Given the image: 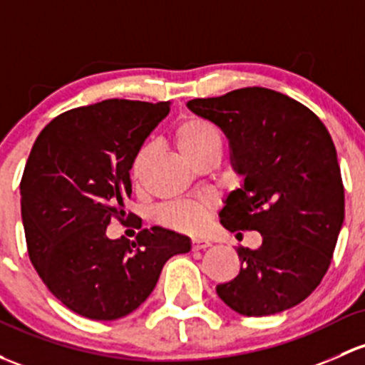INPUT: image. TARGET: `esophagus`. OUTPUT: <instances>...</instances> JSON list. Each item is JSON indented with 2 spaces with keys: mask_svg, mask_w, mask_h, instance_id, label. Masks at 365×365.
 I'll use <instances>...</instances> for the list:
<instances>
[{
  "mask_svg": "<svg viewBox=\"0 0 365 365\" xmlns=\"http://www.w3.org/2000/svg\"><path fill=\"white\" fill-rule=\"evenodd\" d=\"M208 247H212L208 240H201V237H194L192 240V250H205Z\"/></svg>",
  "mask_w": 365,
  "mask_h": 365,
  "instance_id": "obj_1",
  "label": "esophagus"
}]
</instances>
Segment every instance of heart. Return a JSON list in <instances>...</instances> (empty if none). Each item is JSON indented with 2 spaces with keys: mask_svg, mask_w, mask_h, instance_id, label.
<instances>
[{
  "mask_svg": "<svg viewBox=\"0 0 365 365\" xmlns=\"http://www.w3.org/2000/svg\"><path fill=\"white\" fill-rule=\"evenodd\" d=\"M176 147L183 153L187 160H192L197 153L208 150L212 147H220V133L210 120L201 117H187L185 120L180 122L175 129ZM150 150L148 147L140 148L134 155L131 164L133 180H141L145 166H147ZM213 210V201L210 197L192 199V201H180L171 202V205L163 206L157 212V218L163 224L170 225L180 232L195 234L201 231L206 225L210 213Z\"/></svg>",
  "mask_w": 365,
  "mask_h": 365,
  "instance_id": "obj_1",
  "label": "heart"
}]
</instances>
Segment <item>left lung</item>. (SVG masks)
Returning <instances> with one entry per match:
<instances>
[{"instance_id":"obj_1","label":"left lung","mask_w":365,"mask_h":365,"mask_svg":"<svg viewBox=\"0 0 365 365\" xmlns=\"http://www.w3.org/2000/svg\"><path fill=\"white\" fill-rule=\"evenodd\" d=\"M187 108L220 128L231 166L243 176L220 210L227 231H259L257 250H237L236 278L217 285L229 308L266 317L294 308L322 282L344 220L336 147L320 118L264 87L192 99Z\"/></svg>"}]
</instances>
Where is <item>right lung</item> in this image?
I'll list each match as a JSON object with an SVG mask.
<instances>
[{
	"label": "right lung",
	"instance_id": "obj_1",
	"mask_svg": "<svg viewBox=\"0 0 365 365\" xmlns=\"http://www.w3.org/2000/svg\"><path fill=\"white\" fill-rule=\"evenodd\" d=\"M168 113L170 101L106 99L61 113L31 148L21 182L29 259L48 290L91 320L140 308L164 264L192 247L157 225L134 241L106 236L133 192L134 155Z\"/></svg>",
	"mask_w": 365,
	"mask_h": 365
}]
</instances>
